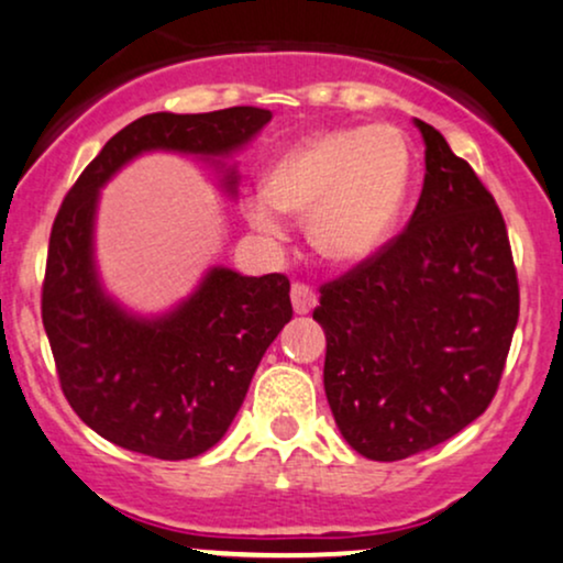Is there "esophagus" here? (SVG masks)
Here are the masks:
<instances>
[{"mask_svg": "<svg viewBox=\"0 0 563 563\" xmlns=\"http://www.w3.org/2000/svg\"><path fill=\"white\" fill-rule=\"evenodd\" d=\"M290 301H294L296 314H307L312 312L314 303H318V294H314L312 286H307V283H294V286H290Z\"/></svg>", "mask_w": 563, "mask_h": 563, "instance_id": "34e87169", "label": "esophagus"}]
</instances>
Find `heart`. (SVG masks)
<instances>
[{
	"label": "heart",
	"mask_w": 563,
	"mask_h": 563,
	"mask_svg": "<svg viewBox=\"0 0 563 563\" xmlns=\"http://www.w3.org/2000/svg\"><path fill=\"white\" fill-rule=\"evenodd\" d=\"M410 145L399 129H333L273 161L262 192L245 196L243 217L260 235L283 241V214L307 217L309 243L322 260L360 264L389 241L407 185Z\"/></svg>",
	"instance_id": "heart-1"
}]
</instances>
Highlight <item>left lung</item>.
Masks as SVG:
<instances>
[{
    "label": "left lung",
    "instance_id": "obj_1",
    "mask_svg": "<svg viewBox=\"0 0 563 563\" xmlns=\"http://www.w3.org/2000/svg\"><path fill=\"white\" fill-rule=\"evenodd\" d=\"M407 228L320 286L325 397L360 455L402 461L493 402L519 322V277L493 192L434 126Z\"/></svg>",
    "mask_w": 563,
    "mask_h": 563
}]
</instances>
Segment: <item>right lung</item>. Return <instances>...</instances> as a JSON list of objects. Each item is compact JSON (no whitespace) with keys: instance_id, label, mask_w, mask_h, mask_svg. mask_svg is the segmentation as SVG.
<instances>
[{"instance_id":"right-lung-1","label":"right lung","mask_w":563,"mask_h":563,"mask_svg":"<svg viewBox=\"0 0 563 563\" xmlns=\"http://www.w3.org/2000/svg\"><path fill=\"white\" fill-rule=\"evenodd\" d=\"M269 119L251 106L142 115L106 142L63 198L49 232L42 322L68 405L119 448L158 461L214 448L294 307L286 275L243 277L217 267L177 312L153 322L129 318L95 277L97 190L142 151L222 156Z\"/></svg>"}]
</instances>
